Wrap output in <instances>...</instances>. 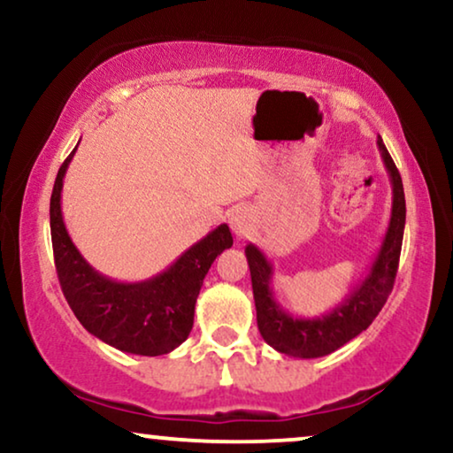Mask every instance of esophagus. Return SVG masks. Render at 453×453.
I'll use <instances>...</instances> for the list:
<instances>
[{
  "label": "esophagus",
  "mask_w": 453,
  "mask_h": 453,
  "mask_svg": "<svg viewBox=\"0 0 453 453\" xmlns=\"http://www.w3.org/2000/svg\"><path fill=\"white\" fill-rule=\"evenodd\" d=\"M230 227L236 234V238H246L255 227V217L246 207H236L230 213Z\"/></svg>",
  "instance_id": "34e87169"
}]
</instances>
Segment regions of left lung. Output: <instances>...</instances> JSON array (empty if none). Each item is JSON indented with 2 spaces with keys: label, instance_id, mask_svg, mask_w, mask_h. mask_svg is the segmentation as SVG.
Returning <instances> with one entry per match:
<instances>
[{
  "label": "left lung",
  "instance_id": "left-lung-1",
  "mask_svg": "<svg viewBox=\"0 0 453 453\" xmlns=\"http://www.w3.org/2000/svg\"><path fill=\"white\" fill-rule=\"evenodd\" d=\"M379 150L382 163L388 171L393 186V207L391 221H388L385 240H382L379 253L372 261L368 276L362 284L347 296L341 305L332 307L328 313L319 318H295L280 307L272 293L273 267L267 257L249 244L244 249L246 261L250 269V282H253V296L257 307V326L263 341L276 351L290 355V357L311 359L324 357L336 349H341L359 332H364L374 322L379 311L385 305L393 290L395 276H397L399 255H402L403 227H405V196L402 175L395 167L391 154L379 137Z\"/></svg>",
  "mask_w": 453,
  "mask_h": 453
}]
</instances>
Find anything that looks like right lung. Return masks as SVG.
<instances>
[{
  "label": "right lung",
  "mask_w": 453,
  "mask_h": 453,
  "mask_svg": "<svg viewBox=\"0 0 453 453\" xmlns=\"http://www.w3.org/2000/svg\"><path fill=\"white\" fill-rule=\"evenodd\" d=\"M74 150L62 163L50 200L51 246L62 293L83 328L106 345L148 357L173 351L190 334L194 305L209 267L234 244L230 227L217 226L173 265L144 282H117L102 276L79 253L62 219V180Z\"/></svg>",
  "instance_id": "right-lung-1"
}]
</instances>
